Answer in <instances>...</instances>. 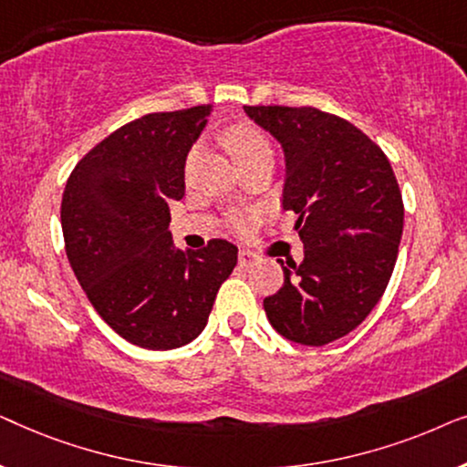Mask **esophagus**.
Returning <instances> with one entry per match:
<instances>
[{
  "instance_id": "obj_1",
  "label": "esophagus",
  "mask_w": 467,
  "mask_h": 467,
  "mask_svg": "<svg viewBox=\"0 0 467 467\" xmlns=\"http://www.w3.org/2000/svg\"><path fill=\"white\" fill-rule=\"evenodd\" d=\"M254 259H257V257H254V254H253L251 251H246V248H242V251L238 253V261H240V265H244V267L251 265Z\"/></svg>"
}]
</instances>
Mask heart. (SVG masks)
<instances>
[{
    "mask_svg": "<svg viewBox=\"0 0 467 467\" xmlns=\"http://www.w3.org/2000/svg\"><path fill=\"white\" fill-rule=\"evenodd\" d=\"M223 142H225L227 150L232 152L235 163L246 161V159L261 155V152H272L270 140H267L257 127L248 123H238L229 127V130L223 133ZM253 213H235L232 216V225L234 229H238V232H246V229L253 225Z\"/></svg>",
    "mask_w": 467,
    "mask_h": 467,
    "instance_id": "b5f03b06",
    "label": "heart"
}]
</instances>
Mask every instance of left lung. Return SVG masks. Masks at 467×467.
Returning a JSON list of instances; mask_svg holds the SVG:
<instances>
[{"instance_id":"left-lung-1","label":"left lung","mask_w":467,"mask_h":467,"mask_svg":"<svg viewBox=\"0 0 467 467\" xmlns=\"http://www.w3.org/2000/svg\"><path fill=\"white\" fill-rule=\"evenodd\" d=\"M285 152L283 208L297 214L304 261H280L285 283L264 299L286 340L323 347L363 323L391 278L404 202L385 152L318 108L244 106Z\"/></svg>"}]
</instances>
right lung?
<instances>
[{
	"label": "right lung",
	"instance_id": "right-lung-1",
	"mask_svg": "<svg viewBox=\"0 0 467 467\" xmlns=\"http://www.w3.org/2000/svg\"><path fill=\"white\" fill-rule=\"evenodd\" d=\"M210 110L131 120L76 163L63 191L69 265L98 315L136 347L170 350L195 340L238 264L232 242L181 251L170 234L168 203L182 200L184 161Z\"/></svg>",
	"mask_w": 467,
	"mask_h": 467
}]
</instances>
